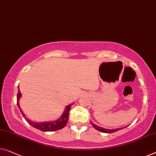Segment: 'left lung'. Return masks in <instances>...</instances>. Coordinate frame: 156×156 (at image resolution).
I'll return each instance as SVG.
<instances>
[{
	"instance_id": "obj_1",
	"label": "left lung",
	"mask_w": 156,
	"mask_h": 156,
	"mask_svg": "<svg viewBox=\"0 0 156 156\" xmlns=\"http://www.w3.org/2000/svg\"><path fill=\"white\" fill-rule=\"evenodd\" d=\"M91 122V121H90ZM92 123V126L94 127L95 129H96L97 130H98V131H100L101 132H104V133H112V132H115L116 131H118V130L121 129V128H118V129H104L103 128V127H101L99 126H97V125H95V124H94V123Z\"/></svg>"
}]
</instances>
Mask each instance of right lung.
<instances>
[{"label": "right lung", "mask_w": 156, "mask_h": 156, "mask_svg": "<svg viewBox=\"0 0 156 156\" xmlns=\"http://www.w3.org/2000/svg\"><path fill=\"white\" fill-rule=\"evenodd\" d=\"M19 88V85H18ZM22 96V94L20 91V89L18 90V93H17V106L20 110L22 113V115L24 116L25 120H27V122L29 123V125H31V126H33L35 128H37L38 129L41 130V131L43 132H52V131H56V130H59L65 127V125H66L67 121H68L69 118V111H70L71 109V105L67 106L66 108H65V111L63 113L61 117H60L59 119L56 120V121H52V122H33L29 120L28 118L25 117L24 113H23V111L21 110L20 107V104H19V99Z\"/></svg>", "instance_id": "1"}]
</instances>
